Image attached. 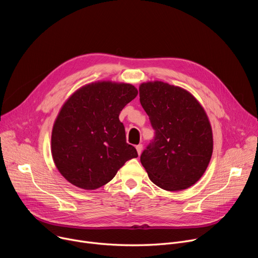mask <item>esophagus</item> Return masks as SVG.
Masks as SVG:
<instances>
[{"instance_id":"34e87169","label":"esophagus","mask_w":258,"mask_h":258,"mask_svg":"<svg viewBox=\"0 0 258 258\" xmlns=\"http://www.w3.org/2000/svg\"><path fill=\"white\" fill-rule=\"evenodd\" d=\"M136 149H137V151H138V154H139V155H141L142 150H143V145H142V144L138 145V146L136 147Z\"/></svg>"}]
</instances>
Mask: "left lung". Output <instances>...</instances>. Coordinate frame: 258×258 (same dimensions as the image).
<instances>
[{"label":"left lung","instance_id":"left-lung-1","mask_svg":"<svg viewBox=\"0 0 258 258\" xmlns=\"http://www.w3.org/2000/svg\"><path fill=\"white\" fill-rule=\"evenodd\" d=\"M139 92L155 131L141 155L142 165L159 188L188 189L203 175L212 155V130L205 110L191 93L163 82L143 83Z\"/></svg>","mask_w":258,"mask_h":258}]
</instances>
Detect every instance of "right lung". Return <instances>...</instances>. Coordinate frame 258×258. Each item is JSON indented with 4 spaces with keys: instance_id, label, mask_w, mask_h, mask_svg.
<instances>
[{
    "instance_id": "1",
    "label": "right lung",
    "mask_w": 258,
    "mask_h": 258,
    "mask_svg": "<svg viewBox=\"0 0 258 258\" xmlns=\"http://www.w3.org/2000/svg\"><path fill=\"white\" fill-rule=\"evenodd\" d=\"M138 90L130 84L96 82L73 93L54 122L51 151L59 172L81 189L96 190L138 157L118 116Z\"/></svg>"
}]
</instances>
